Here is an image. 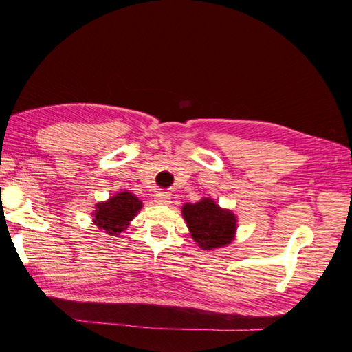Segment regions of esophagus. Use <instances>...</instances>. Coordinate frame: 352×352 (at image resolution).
Wrapping results in <instances>:
<instances>
[{
  "label": "esophagus",
  "instance_id": "34e87169",
  "mask_svg": "<svg viewBox=\"0 0 352 352\" xmlns=\"http://www.w3.org/2000/svg\"><path fill=\"white\" fill-rule=\"evenodd\" d=\"M155 202H157V204H168V202H170V195H167V194H157L155 195Z\"/></svg>",
  "mask_w": 352,
  "mask_h": 352
}]
</instances>
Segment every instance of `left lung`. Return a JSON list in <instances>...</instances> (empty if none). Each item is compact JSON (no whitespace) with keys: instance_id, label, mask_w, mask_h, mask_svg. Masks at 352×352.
Masks as SVG:
<instances>
[{"instance_id":"left-lung-1","label":"left lung","mask_w":352,"mask_h":352,"mask_svg":"<svg viewBox=\"0 0 352 352\" xmlns=\"http://www.w3.org/2000/svg\"><path fill=\"white\" fill-rule=\"evenodd\" d=\"M194 241L202 250L225 247L236 230V217L228 210H221L210 198L197 204H185L182 208Z\"/></svg>"}]
</instances>
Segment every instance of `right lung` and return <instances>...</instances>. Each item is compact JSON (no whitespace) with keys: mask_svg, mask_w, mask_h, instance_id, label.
I'll list each match as a JSON object with an SVG mask.
<instances>
[{"mask_svg":"<svg viewBox=\"0 0 352 352\" xmlns=\"http://www.w3.org/2000/svg\"><path fill=\"white\" fill-rule=\"evenodd\" d=\"M142 202L131 192H120L110 198L107 202L97 204L94 214V223L105 233L117 236V233L123 232L129 221L141 210Z\"/></svg>","mask_w":352,"mask_h":352,"instance_id":"right-lung-1","label":"right lung"}]
</instances>
